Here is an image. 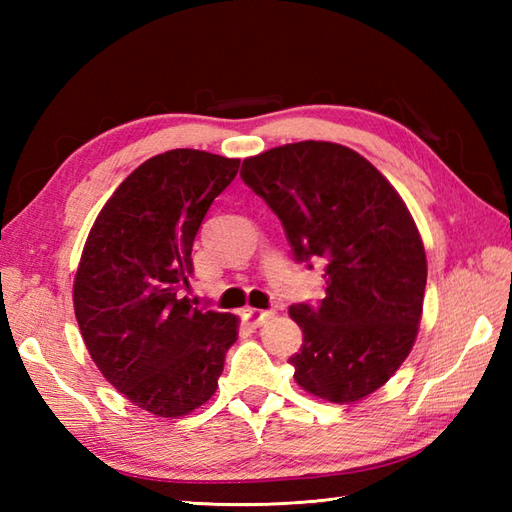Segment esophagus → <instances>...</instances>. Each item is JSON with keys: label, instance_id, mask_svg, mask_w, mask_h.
I'll use <instances>...</instances> for the list:
<instances>
[{"label": "esophagus", "instance_id": "obj_1", "mask_svg": "<svg viewBox=\"0 0 512 512\" xmlns=\"http://www.w3.org/2000/svg\"><path fill=\"white\" fill-rule=\"evenodd\" d=\"M244 317L248 319L250 325H255V328H262L264 323H268L270 319L275 317V310H257V308H246L244 310Z\"/></svg>", "mask_w": 512, "mask_h": 512}]
</instances>
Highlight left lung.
I'll list each match as a JSON object with an SVG mask.
<instances>
[{"mask_svg": "<svg viewBox=\"0 0 512 512\" xmlns=\"http://www.w3.org/2000/svg\"><path fill=\"white\" fill-rule=\"evenodd\" d=\"M239 176L284 224L297 262L325 259L319 306L288 310L303 332L297 385L336 405L374 394L422 319L427 255L407 204L372 162L325 140L246 158Z\"/></svg>", "mask_w": 512, "mask_h": 512, "instance_id": "1", "label": "left lung"}]
</instances>
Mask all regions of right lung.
I'll return each instance as SVG.
<instances>
[{
    "label": "right lung",
    "mask_w": 512,
    "mask_h": 512,
    "mask_svg": "<svg viewBox=\"0 0 512 512\" xmlns=\"http://www.w3.org/2000/svg\"><path fill=\"white\" fill-rule=\"evenodd\" d=\"M237 158L171 149L118 184L85 239L74 275V314L101 374L158 418L187 416L209 400L237 341L231 312L182 297L191 248Z\"/></svg>",
    "instance_id": "obj_1"
}]
</instances>
